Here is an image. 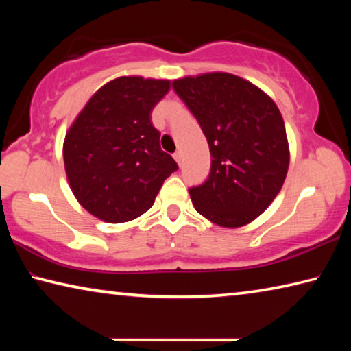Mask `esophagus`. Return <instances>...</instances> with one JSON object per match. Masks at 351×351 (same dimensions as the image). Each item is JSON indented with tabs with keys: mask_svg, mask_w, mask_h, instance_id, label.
Segmentation results:
<instances>
[{
	"mask_svg": "<svg viewBox=\"0 0 351 351\" xmlns=\"http://www.w3.org/2000/svg\"><path fill=\"white\" fill-rule=\"evenodd\" d=\"M173 158H175V161L178 162V165L182 164V153H181V152H176V153L173 154Z\"/></svg>",
	"mask_w": 351,
	"mask_h": 351,
	"instance_id": "1",
	"label": "esophagus"
}]
</instances>
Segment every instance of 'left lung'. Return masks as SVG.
<instances>
[{
  "mask_svg": "<svg viewBox=\"0 0 351 351\" xmlns=\"http://www.w3.org/2000/svg\"><path fill=\"white\" fill-rule=\"evenodd\" d=\"M210 150V173L189 189L204 218L240 228L268 209L285 182L289 147L283 117L268 94L229 73L173 80Z\"/></svg>",
  "mask_w": 351,
  "mask_h": 351,
  "instance_id": "left-lung-1",
  "label": "left lung"
}]
</instances>
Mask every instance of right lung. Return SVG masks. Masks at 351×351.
Listing matches in <instances>:
<instances>
[{"mask_svg": "<svg viewBox=\"0 0 351 351\" xmlns=\"http://www.w3.org/2000/svg\"><path fill=\"white\" fill-rule=\"evenodd\" d=\"M169 90L170 80L117 77L94 93L64 136L69 187L82 207L102 221L141 217L178 170L152 123L154 105Z\"/></svg>", "mask_w": 351, "mask_h": 351, "instance_id": "add662e5", "label": "right lung"}]
</instances>
